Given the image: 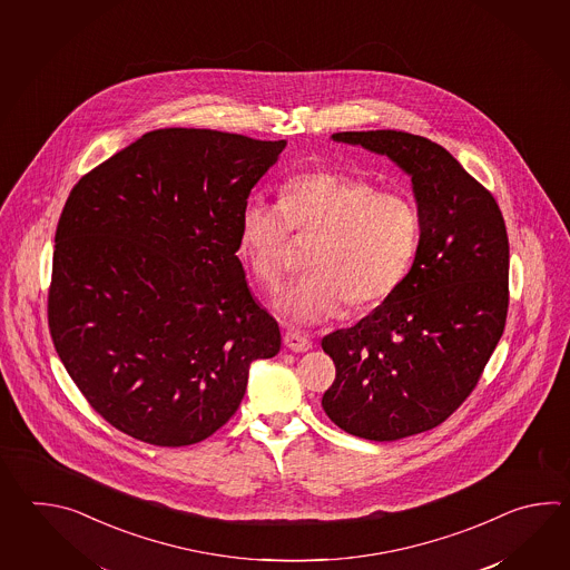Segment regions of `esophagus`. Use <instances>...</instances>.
I'll return each instance as SVG.
<instances>
[{"instance_id":"esophagus-1","label":"esophagus","mask_w":570,"mask_h":570,"mask_svg":"<svg viewBox=\"0 0 570 570\" xmlns=\"http://www.w3.org/2000/svg\"><path fill=\"white\" fill-rule=\"evenodd\" d=\"M283 342L293 352H307L312 348V340L307 338L302 332H297V330H287L283 334Z\"/></svg>"}]
</instances>
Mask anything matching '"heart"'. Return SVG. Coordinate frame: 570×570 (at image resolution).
Listing matches in <instances>:
<instances>
[{"label": "heart", "instance_id": "b5f03b06", "mask_svg": "<svg viewBox=\"0 0 570 570\" xmlns=\"http://www.w3.org/2000/svg\"><path fill=\"white\" fill-rule=\"evenodd\" d=\"M291 232L315 243L309 273L281 293L277 307L295 324H315L344 305L371 312L400 291L420 250L422 216L410 195L379 191L358 175L299 173L283 183L279 206L250 197L240 212V253L267 287L289 271Z\"/></svg>", "mask_w": 570, "mask_h": 570}]
</instances>
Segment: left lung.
Wrapping results in <instances>:
<instances>
[{"mask_svg":"<svg viewBox=\"0 0 570 570\" xmlns=\"http://www.w3.org/2000/svg\"><path fill=\"white\" fill-rule=\"evenodd\" d=\"M412 175L422 240L400 291L322 348L336 379L322 397L352 436L391 442L449 420L473 393L509 305V240L493 194L446 148L397 130L336 132Z\"/></svg>","mask_w":570,"mask_h":570,"instance_id":"8db88e82","label":"left lung"}]
</instances>
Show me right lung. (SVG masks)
Segmentation results:
<instances>
[{
    "label": "right lung",
    "mask_w": 570,
    "mask_h": 570,
    "mask_svg": "<svg viewBox=\"0 0 570 570\" xmlns=\"http://www.w3.org/2000/svg\"><path fill=\"white\" fill-rule=\"evenodd\" d=\"M287 146L163 128L83 175L62 207L50 338L87 403L155 446H189L238 410L281 348L236 256L250 189Z\"/></svg>",
    "instance_id": "right-lung-1"
}]
</instances>
